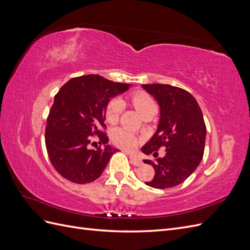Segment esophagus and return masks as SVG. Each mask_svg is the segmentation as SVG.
I'll use <instances>...</instances> for the list:
<instances>
[{
    "mask_svg": "<svg viewBox=\"0 0 250 250\" xmlns=\"http://www.w3.org/2000/svg\"><path fill=\"white\" fill-rule=\"evenodd\" d=\"M129 158H130V163H131L133 166H137V167H139V166H141V165L143 164L142 161L140 160V158H139L138 156L130 154V155H129Z\"/></svg>",
    "mask_w": 250,
    "mask_h": 250,
    "instance_id": "esophagus-1",
    "label": "esophagus"
}]
</instances>
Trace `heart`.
<instances>
[{"label":"heart","mask_w":250,"mask_h":250,"mask_svg":"<svg viewBox=\"0 0 250 250\" xmlns=\"http://www.w3.org/2000/svg\"><path fill=\"white\" fill-rule=\"evenodd\" d=\"M131 101L133 105L139 110L140 113L144 115L147 110L155 106V103L147 93L135 92L131 96ZM123 110V102L118 98L111 99L106 107V120L109 123H116L119 120L121 112ZM110 140L116 146L126 150H132L138 146L139 140L124 128H116L110 133Z\"/></svg>","instance_id":"obj_1"}]
</instances>
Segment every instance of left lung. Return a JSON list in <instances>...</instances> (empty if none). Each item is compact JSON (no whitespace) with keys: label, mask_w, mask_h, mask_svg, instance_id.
I'll return each instance as SVG.
<instances>
[{"label":"left lung","mask_w":250,"mask_h":250,"mask_svg":"<svg viewBox=\"0 0 250 250\" xmlns=\"http://www.w3.org/2000/svg\"><path fill=\"white\" fill-rule=\"evenodd\" d=\"M142 87L154 97L161 108L157 130L142 152L150 155L166 148V155L155 163L144 161L155 171L153 179L145 184L155 188L176 187L191 175L203 157L207 127L202 111L195 98L180 87L160 83Z\"/></svg>","instance_id":"obj_1"}]
</instances>
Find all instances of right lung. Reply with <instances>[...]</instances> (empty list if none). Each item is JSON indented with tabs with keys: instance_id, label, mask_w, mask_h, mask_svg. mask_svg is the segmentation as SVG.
I'll return each instance as SVG.
<instances>
[{
	"instance_id": "1",
	"label": "right lung",
	"mask_w": 250,
	"mask_h": 250,
	"mask_svg": "<svg viewBox=\"0 0 250 250\" xmlns=\"http://www.w3.org/2000/svg\"><path fill=\"white\" fill-rule=\"evenodd\" d=\"M128 88L126 83L84 75L70 79L58 90L47 119L44 140L50 162L63 178L84 185L101 176L118 151L106 145L108 137L100 130V126L106 128L104 111L110 98ZM94 135L104 148H88Z\"/></svg>"
}]
</instances>
